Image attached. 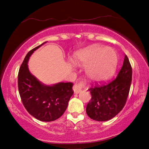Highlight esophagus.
<instances>
[{
    "mask_svg": "<svg viewBox=\"0 0 149 149\" xmlns=\"http://www.w3.org/2000/svg\"><path fill=\"white\" fill-rule=\"evenodd\" d=\"M85 83L83 81H81V82L76 83L73 86V90H74V92L75 93H78L81 91L82 89L85 87Z\"/></svg>",
    "mask_w": 149,
    "mask_h": 149,
    "instance_id": "1",
    "label": "esophagus"
}]
</instances>
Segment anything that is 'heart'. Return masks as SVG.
I'll use <instances>...</instances> for the list:
<instances>
[{
    "label": "heart",
    "instance_id": "heart-1",
    "mask_svg": "<svg viewBox=\"0 0 149 149\" xmlns=\"http://www.w3.org/2000/svg\"><path fill=\"white\" fill-rule=\"evenodd\" d=\"M74 61L86 67V74L91 81L103 82L109 80L117 70L119 56L113 48L93 45L75 53Z\"/></svg>",
    "mask_w": 149,
    "mask_h": 149
}]
</instances>
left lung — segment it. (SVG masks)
Listing matches in <instances>:
<instances>
[{
    "label": "left lung",
    "mask_w": 149,
    "mask_h": 149,
    "mask_svg": "<svg viewBox=\"0 0 149 149\" xmlns=\"http://www.w3.org/2000/svg\"><path fill=\"white\" fill-rule=\"evenodd\" d=\"M132 68L125 56L117 77L107 84L95 85L88 90L91 95L86 113L91 119L106 121L115 117L125 105L132 83Z\"/></svg>",
    "instance_id": "1"
}]
</instances>
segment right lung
Returning a JSON list of instances; mask_svg holds the SVG:
<instances>
[{
	"label": "right lung",
	"mask_w": 149,
	"mask_h": 149,
	"mask_svg": "<svg viewBox=\"0 0 149 149\" xmlns=\"http://www.w3.org/2000/svg\"><path fill=\"white\" fill-rule=\"evenodd\" d=\"M45 42L26 55L18 73V89L22 102L28 113L41 121H53L67 109L74 91L72 83H58L46 85L30 73L28 66L30 57Z\"/></svg>",
	"instance_id": "obj_1"
}]
</instances>
